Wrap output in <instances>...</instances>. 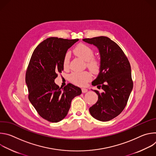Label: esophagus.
<instances>
[{"label":"esophagus","instance_id":"obj_1","mask_svg":"<svg viewBox=\"0 0 156 156\" xmlns=\"http://www.w3.org/2000/svg\"><path fill=\"white\" fill-rule=\"evenodd\" d=\"M81 91H82L83 93H86L87 91V89H86V88H82L81 89Z\"/></svg>","mask_w":156,"mask_h":156}]
</instances>
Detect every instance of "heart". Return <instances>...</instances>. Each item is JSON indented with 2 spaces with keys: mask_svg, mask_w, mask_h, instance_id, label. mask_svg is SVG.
Here are the masks:
<instances>
[{
  "mask_svg": "<svg viewBox=\"0 0 156 156\" xmlns=\"http://www.w3.org/2000/svg\"><path fill=\"white\" fill-rule=\"evenodd\" d=\"M74 53L80 58L86 62L87 66L94 73L98 72L100 69V62L99 60L93 58L94 52L90 47L85 44H80L74 50ZM63 67L67 69L69 65V55L66 54L63 59ZM92 78L91 74L87 71L73 72L70 76V81L78 86H84Z\"/></svg>",
  "mask_w": 156,
  "mask_h": 156,
  "instance_id": "obj_1",
  "label": "heart"
}]
</instances>
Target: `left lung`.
<instances>
[{
  "label": "left lung",
  "instance_id": "obj_1",
  "mask_svg": "<svg viewBox=\"0 0 156 156\" xmlns=\"http://www.w3.org/2000/svg\"><path fill=\"white\" fill-rule=\"evenodd\" d=\"M83 41L96 46L100 54V69L92 82L103 90L97 102L89 109L92 117L107 122L118 116L125 107L133 90L131 66L117 44L105 36L86 38Z\"/></svg>",
  "mask_w": 156,
  "mask_h": 156
}]
</instances>
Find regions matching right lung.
Returning <instances> with one entry per match:
<instances>
[{"instance_id":"add662e5","label":"right lung","mask_w":156,"mask_h":156,"mask_svg":"<svg viewBox=\"0 0 156 156\" xmlns=\"http://www.w3.org/2000/svg\"><path fill=\"white\" fill-rule=\"evenodd\" d=\"M78 40L51 37L41 42L31 55L25 78L28 98L39 115L49 122L63 120L72 99L81 94V89L71 83L62 88L54 82L63 70L66 52Z\"/></svg>"}]
</instances>
